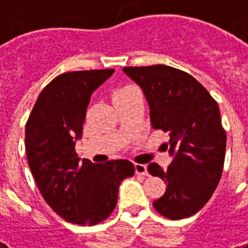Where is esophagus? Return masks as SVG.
Instances as JSON below:
<instances>
[{
    "mask_svg": "<svg viewBox=\"0 0 248 248\" xmlns=\"http://www.w3.org/2000/svg\"><path fill=\"white\" fill-rule=\"evenodd\" d=\"M135 172L138 175H148L147 166L141 165V163H135Z\"/></svg>",
    "mask_w": 248,
    "mask_h": 248,
    "instance_id": "34e87169",
    "label": "esophagus"
}]
</instances>
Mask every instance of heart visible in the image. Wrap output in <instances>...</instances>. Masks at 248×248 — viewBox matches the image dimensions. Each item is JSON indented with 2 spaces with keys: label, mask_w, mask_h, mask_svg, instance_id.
Returning <instances> with one entry per match:
<instances>
[{
  "label": "heart",
  "mask_w": 248,
  "mask_h": 248,
  "mask_svg": "<svg viewBox=\"0 0 248 248\" xmlns=\"http://www.w3.org/2000/svg\"><path fill=\"white\" fill-rule=\"evenodd\" d=\"M132 89H135V87H132V86H126V87H122V89L117 90L116 93H114V95H120V93H126V91H128V90H132ZM114 95H113V96H114Z\"/></svg>",
  "instance_id": "1"
}]
</instances>
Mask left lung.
<instances>
[{
  "mask_svg": "<svg viewBox=\"0 0 248 248\" xmlns=\"http://www.w3.org/2000/svg\"><path fill=\"white\" fill-rule=\"evenodd\" d=\"M124 73L143 89L155 130L169 132L166 143L173 155L163 170L155 162L148 171L167 184L153 202L158 214L171 220L198 212L219 184L224 169L227 134L219 105L194 77L169 65L124 67Z\"/></svg>",
  "mask_w": 248,
  "mask_h": 248,
  "instance_id": "8db88e82",
  "label": "left lung"
}]
</instances>
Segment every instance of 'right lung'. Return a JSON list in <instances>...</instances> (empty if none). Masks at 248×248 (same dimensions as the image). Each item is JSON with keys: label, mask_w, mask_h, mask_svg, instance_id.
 <instances>
[{"label": "right lung", "mask_w": 248, "mask_h": 248, "mask_svg": "<svg viewBox=\"0 0 248 248\" xmlns=\"http://www.w3.org/2000/svg\"><path fill=\"white\" fill-rule=\"evenodd\" d=\"M113 72L59 75L41 91L25 124L31 172L44 200L69 223L95 225L107 219L116 207L121 181L135 173L126 159L93 163L79 161L76 153L91 93Z\"/></svg>", "instance_id": "1"}]
</instances>
